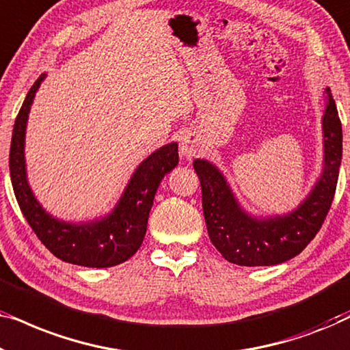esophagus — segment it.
<instances>
[{"mask_svg":"<svg viewBox=\"0 0 350 350\" xmlns=\"http://www.w3.org/2000/svg\"><path fill=\"white\" fill-rule=\"evenodd\" d=\"M180 152L185 157H193L200 152V140L199 135L194 132H189L183 135L180 142Z\"/></svg>","mask_w":350,"mask_h":350,"instance_id":"1","label":"esophagus"}]
</instances>
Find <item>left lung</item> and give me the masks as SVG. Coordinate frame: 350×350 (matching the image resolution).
Masks as SVG:
<instances>
[{"mask_svg":"<svg viewBox=\"0 0 350 350\" xmlns=\"http://www.w3.org/2000/svg\"><path fill=\"white\" fill-rule=\"evenodd\" d=\"M325 92L322 116V172L298 207L282 215L256 217L247 212L226 176L207 159L193 165L202 188L208 237L224 260L239 266H274L299 255L315 237L332 207L342 157V127L332 90Z\"/></svg>","mask_w":350,"mask_h":350,"instance_id":"left-lung-1","label":"left lung"}]
</instances>
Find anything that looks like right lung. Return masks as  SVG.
Here are the masks:
<instances>
[{
  "label": "right lung",
  "instance_id": "1",
  "mask_svg": "<svg viewBox=\"0 0 350 350\" xmlns=\"http://www.w3.org/2000/svg\"><path fill=\"white\" fill-rule=\"evenodd\" d=\"M46 76L47 73H42L28 90L14 124L9 172L18 207L38 239L62 261L85 267L121 265L135 255L145 239L156 191L162 178L178 165V143H167L143 159L116 205L105 217L78 223L55 218L42 207L31 191L25 162L28 114Z\"/></svg>",
  "mask_w": 350,
  "mask_h": 350
}]
</instances>
